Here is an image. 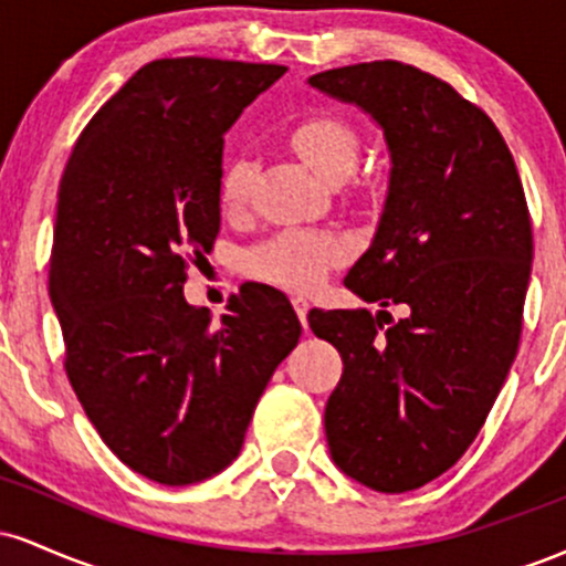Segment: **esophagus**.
I'll return each mask as SVG.
<instances>
[{
  "mask_svg": "<svg viewBox=\"0 0 566 566\" xmlns=\"http://www.w3.org/2000/svg\"><path fill=\"white\" fill-rule=\"evenodd\" d=\"M292 308H295L297 319L303 322V327H308V324H305V316H308V308H311V303L305 301L303 295H295V297H292Z\"/></svg>",
  "mask_w": 566,
  "mask_h": 566,
  "instance_id": "obj_1",
  "label": "esophagus"
}]
</instances>
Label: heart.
<instances>
[{
	"mask_svg": "<svg viewBox=\"0 0 566 566\" xmlns=\"http://www.w3.org/2000/svg\"><path fill=\"white\" fill-rule=\"evenodd\" d=\"M287 143L327 184H340L359 161V129L335 108H311L287 127ZM252 165L233 159L223 172L220 199L226 210H239L250 197ZM348 255V244L329 231L287 229L247 252V274L287 290H308L327 269Z\"/></svg>",
	"mask_w": 566,
	"mask_h": 566,
	"instance_id": "heart-1",
	"label": "heart"
}]
</instances>
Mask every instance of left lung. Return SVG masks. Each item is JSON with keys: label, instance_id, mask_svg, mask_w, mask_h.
Masks as SVG:
<instances>
[{"label": "left lung", "instance_id": "obj_1", "mask_svg": "<svg viewBox=\"0 0 566 566\" xmlns=\"http://www.w3.org/2000/svg\"><path fill=\"white\" fill-rule=\"evenodd\" d=\"M356 103L391 151L386 210L346 287L380 314L311 311L343 359L324 409L337 469L369 490H418L452 469L516 359L532 220L509 146L476 103L399 61L308 80ZM401 304L394 321L385 308Z\"/></svg>", "mask_w": 566, "mask_h": 566}]
</instances>
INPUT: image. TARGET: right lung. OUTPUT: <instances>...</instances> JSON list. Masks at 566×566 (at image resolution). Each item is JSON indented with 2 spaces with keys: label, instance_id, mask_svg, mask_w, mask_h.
<instances>
[{
  "label": "right lung",
  "instance_id": "right-lung-1",
  "mask_svg": "<svg viewBox=\"0 0 566 566\" xmlns=\"http://www.w3.org/2000/svg\"><path fill=\"white\" fill-rule=\"evenodd\" d=\"M284 66L159 57L82 129L57 188L50 301L90 423L151 482H201L242 450L258 399L297 346L287 297L244 284L229 314L186 303L220 231L223 135Z\"/></svg>",
  "mask_w": 566,
  "mask_h": 566
}]
</instances>
